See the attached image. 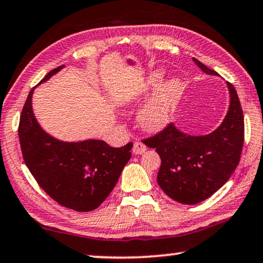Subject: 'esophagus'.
<instances>
[{"mask_svg": "<svg viewBox=\"0 0 263 263\" xmlns=\"http://www.w3.org/2000/svg\"><path fill=\"white\" fill-rule=\"evenodd\" d=\"M133 154L135 155H142V154H144L145 151H146V146H145V145L142 143V142H136L135 143V145H133Z\"/></svg>", "mask_w": 263, "mask_h": 263, "instance_id": "34e87169", "label": "esophagus"}]
</instances>
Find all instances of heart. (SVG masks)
I'll return each mask as SVG.
<instances>
[{
  "instance_id": "1",
  "label": "heart",
  "mask_w": 263,
  "mask_h": 263,
  "mask_svg": "<svg viewBox=\"0 0 263 263\" xmlns=\"http://www.w3.org/2000/svg\"><path fill=\"white\" fill-rule=\"evenodd\" d=\"M158 76L154 78L152 82H156ZM179 91H181V84L178 80L172 79L164 84L159 88L158 93L152 103L144 109L140 116V124L143 127L148 131H157L169 123L171 109L176 103Z\"/></svg>"
}]
</instances>
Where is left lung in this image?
Instances as JSON below:
<instances>
[{"mask_svg":"<svg viewBox=\"0 0 263 263\" xmlns=\"http://www.w3.org/2000/svg\"><path fill=\"white\" fill-rule=\"evenodd\" d=\"M195 64L206 74L218 76L197 59ZM230 106L217 130L206 136L184 135L166 125L143 139L160 156L157 182L170 198L183 204H197L224 185L240 163L245 142V118L236 89L227 82Z\"/></svg>","mask_w":263,"mask_h":263,"instance_id":"left-lung-1","label":"left lung"}]
</instances>
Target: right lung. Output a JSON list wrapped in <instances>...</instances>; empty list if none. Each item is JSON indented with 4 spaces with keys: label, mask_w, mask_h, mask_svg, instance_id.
<instances>
[{
    "label": "right lung",
    "mask_w": 263,
    "mask_h": 263,
    "mask_svg": "<svg viewBox=\"0 0 263 263\" xmlns=\"http://www.w3.org/2000/svg\"><path fill=\"white\" fill-rule=\"evenodd\" d=\"M59 66L41 80H48ZM23 105L18 124L22 157L45 193L68 209L87 213L97 209L111 194L124 166L131 158L130 142L112 147L104 140L60 142L46 133L35 119L31 96Z\"/></svg>",
    "instance_id": "add662e5"
}]
</instances>
